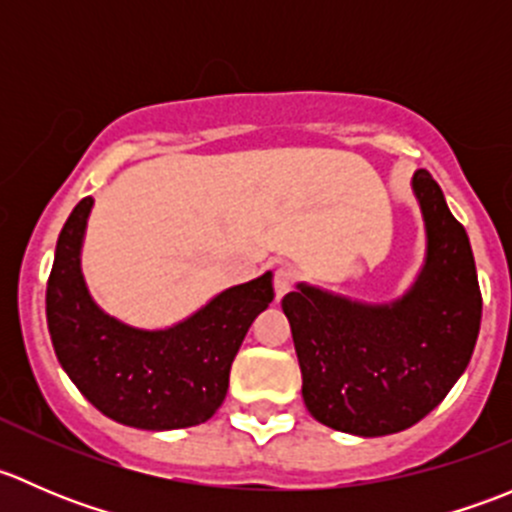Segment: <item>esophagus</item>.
Here are the masks:
<instances>
[{
  "instance_id": "obj_1",
  "label": "esophagus",
  "mask_w": 512,
  "mask_h": 512,
  "mask_svg": "<svg viewBox=\"0 0 512 512\" xmlns=\"http://www.w3.org/2000/svg\"><path fill=\"white\" fill-rule=\"evenodd\" d=\"M294 285V270L289 265H280L275 270V294L277 299H282Z\"/></svg>"
}]
</instances>
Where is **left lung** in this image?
Wrapping results in <instances>:
<instances>
[{
	"mask_svg": "<svg viewBox=\"0 0 512 512\" xmlns=\"http://www.w3.org/2000/svg\"><path fill=\"white\" fill-rule=\"evenodd\" d=\"M411 188L426 225V260L399 299L369 304L307 282L282 299L304 406L324 426L361 438L399 433L431 414L478 339L483 299L466 227L428 170H416Z\"/></svg>",
	"mask_w": 512,
	"mask_h": 512,
	"instance_id": "8db88e82",
	"label": "left lung"
}]
</instances>
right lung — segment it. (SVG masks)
<instances>
[{"label":"right lung","mask_w":512,"mask_h":512,"mask_svg":"<svg viewBox=\"0 0 512 512\" xmlns=\"http://www.w3.org/2000/svg\"><path fill=\"white\" fill-rule=\"evenodd\" d=\"M94 198L61 227L46 285V322L76 389L123 426L173 431L208 421L225 401L230 366L247 329L275 299L272 272L215 294L168 329H138L103 312L81 275Z\"/></svg>","instance_id":"1"}]
</instances>
